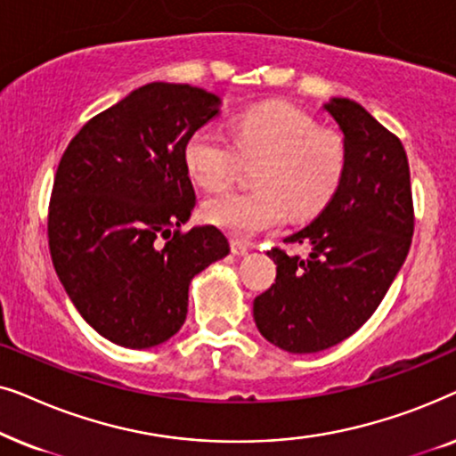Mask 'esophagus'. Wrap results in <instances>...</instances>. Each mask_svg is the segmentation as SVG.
I'll use <instances>...</instances> for the list:
<instances>
[{"label": "esophagus", "mask_w": 456, "mask_h": 456, "mask_svg": "<svg viewBox=\"0 0 456 456\" xmlns=\"http://www.w3.org/2000/svg\"><path fill=\"white\" fill-rule=\"evenodd\" d=\"M230 247H232V253L239 255V257H245V255L248 253L247 242H242L239 239H232V242H230Z\"/></svg>", "instance_id": "34e87169"}]
</instances>
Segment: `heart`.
Segmentation results:
<instances>
[{
  "instance_id": "heart-1",
  "label": "heart",
  "mask_w": 456,
  "mask_h": 456,
  "mask_svg": "<svg viewBox=\"0 0 456 456\" xmlns=\"http://www.w3.org/2000/svg\"><path fill=\"white\" fill-rule=\"evenodd\" d=\"M234 147L214 128H199L184 145L189 176L208 191L234 178L240 161H257V189L228 191L203 203V217L239 239L278 226L289 211L307 220L326 208L346 170V145L289 103H261L232 120ZM237 151L234 152L233 149Z\"/></svg>"
}]
</instances>
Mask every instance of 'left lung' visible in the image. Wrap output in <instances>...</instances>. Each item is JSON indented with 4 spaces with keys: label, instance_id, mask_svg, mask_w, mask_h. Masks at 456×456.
I'll list each match as a JSON object with an SVG mask.
<instances>
[{
    "label": "left lung",
    "instance_id": "left-lung-1",
    "mask_svg": "<svg viewBox=\"0 0 456 456\" xmlns=\"http://www.w3.org/2000/svg\"><path fill=\"white\" fill-rule=\"evenodd\" d=\"M322 110L346 145L342 183L309 226L286 236L307 257L272 248L276 284L253 301L267 342L282 351L320 353L357 332L382 303L407 259L413 199L407 153L365 108L334 97Z\"/></svg>",
    "mask_w": 456,
    "mask_h": 456
}]
</instances>
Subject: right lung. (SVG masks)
<instances>
[{
	"label": "right lung",
	"mask_w": 456,
	"mask_h": 456,
	"mask_svg": "<svg viewBox=\"0 0 456 456\" xmlns=\"http://www.w3.org/2000/svg\"><path fill=\"white\" fill-rule=\"evenodd\" d=\"M222 99L149 83L80 128L61 155L49 251L80 317L114 345L153 348L183 328L192 278L230 253L216 226H192L189 136Z\"/></svg>",
	"instance_id": "1"
}]
</instances>
